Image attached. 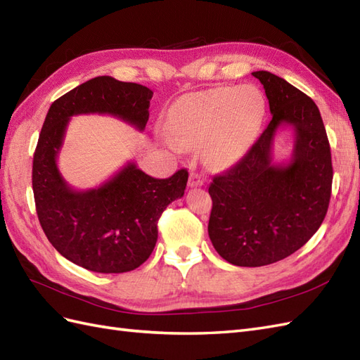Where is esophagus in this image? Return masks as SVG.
<instances>
[{"mask_svg":"<svg viewBox=\"0 0 360 360\" xmlns=\"http://www.w3.org/2000/svg\"><path fill=\"white\" fill-rule=\"evenodd\" d=\"M204 184V179L200 178V174H198L196 172H191L190 176H188V186L190 187H199Z\"/></svg>","mask_w":360,"mask_h":360,"instance_id":"esophagus-1","label":"esophagus"}]
</instances>
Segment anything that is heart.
Returning <instances> with one entry per match:
<instances>
[{"label":"heart","mask_w":360,"mask_h":360,"mask_svg":"<svg viewBox=\"0 0 360 360\" xmlns=\"http://www.w3.org/2000/svg\"><path fill=\"white\" fill-rule=\"evenodd\" d=\"M264 112V97L255 86H216L174 100L164 132L179 147L202 146L208 165L226 169L248 150Z\"/></svg>","instance_id":"heart-1"}]
</instances>
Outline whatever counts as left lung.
I'll return each mask as SVG.
<instances>
[{"label": "left lung", "instance_id": "8db88e82", "mask_svg": "<svg viewBox=\"0 0 360 360\" xmlns=\"http://www.w3.org/2000/svg\"><path fill=\"white\" fill-rule=\"evenodd\" d=\"M269 100L272 120L248 153L213 178L208 236L219 255L245 268L289 257L318 231L331 195L330 144L319 109L310 97L269 71H254ZM294 129L291 160L276 165L273 136Z\"/></svg>", "mask_w": 360, "mask_h": 360}]
</instances>
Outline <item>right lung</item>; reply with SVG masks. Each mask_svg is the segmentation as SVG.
Here are the masks:
<instances>
[{
    "label": "right lung",
    "instance_id": "right-lung-1",
    "mask_svg": "<svg viewBox=\"0 0 360 360\" xmlns=\"http://www.w3.org/2000/svg\"><path fill=\"white\" fill-rule=\"evenodd\" d=\"M152 96L147 86L100 76L59 97L45 117L33 156L36 213L58 252L88 271L123 274L149 259L158 219L184 196L188 172L181 169L167 179H156L127 162L97 188H71L58 167L70 118L109 114L144 131Z\"/></svg>",
    "mask_w": 360,
    "mask_h": 360
}]
</instances>
